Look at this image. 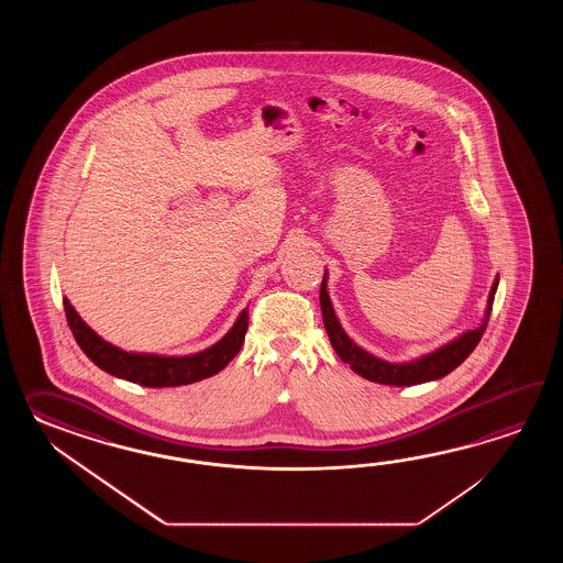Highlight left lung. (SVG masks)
Wrapping results in <instances>:
<instances>
[{"mask_svg": "<svg viewBox=\"0 0 563 563\" xmlns=\"http://www.w3.org/2000/svg\"><path fill=\"white\" fill-rule=\"evenodd\" d=\"M325 274H323L322 287H320V303H322L323 325L328 338L334 346L335 354L340 356L342 362L350 364V368L360 374L362 378L372 380V383L388 384V386H412V384L429 383V380H439L446 376L449 372L455 371L456 366H461L468 354L477 347L481 342V335L485 334V328L489 323L490 310H493V299H495V291L499 286V277L493 282L490 287L489 303H487V311H485V320L483 323L468 330L465 334L459 335L453 342L444 344L439 347L437 352H431L422 358L412 360V362H405V364H393L386 360L376 358L368 354L366 350L356 346L346 332L342 330V325L335 318L332 301L328 296V284H325Z\"/></svg>", "mask_w": 563, "mask_h": 563, "instance_id": "left-lung-1", "label": "left lung"}]
</instances>
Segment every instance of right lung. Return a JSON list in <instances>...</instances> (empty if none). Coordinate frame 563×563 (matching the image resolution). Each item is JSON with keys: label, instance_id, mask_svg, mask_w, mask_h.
<instances>
[{"label": "right lung", "instance_id": "add662e5", "mask_svg": "<svg viewBox=\"0 0 563 563\" xmlns=\"http://www.w3.org/2000/svg\"><path fill=\"white\" fill-rule=\"evenodd\" d=\"M64 311L78 346L100 371L129 383L148 386V388L192 384L223 371L243 346L247 322H250L247 310H243L228 334L203 352L191 354V356H155V354L124 352L120 347L108 344L90 325H86L85 320L76 313L73 303L66 298H64Z\"/></svg>", "mask_w": 563, "mask_h": 563}]
</instances>
